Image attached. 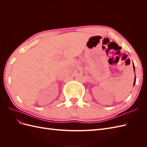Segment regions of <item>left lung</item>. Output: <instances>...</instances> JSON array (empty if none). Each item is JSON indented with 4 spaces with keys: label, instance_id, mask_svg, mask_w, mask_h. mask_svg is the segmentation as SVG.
I'll use <instances>...</instances> for the list:
<instances>
[{
    "label": "left lung",
    "instance_id": "obj_1",
    "mask_svg": "<svg viewBox=\"0 0 147 147\" xmlns=\"http://www.w3.org/2000/svg\"><path fill=\"white\" fill-rule=\"evenodd\" d=\"M133 67H134V72H135V66L134 65V63H133ZM136 75H135V79H134V84L136 83Z\"/></svg>",
    "mask_w": 147,
    "mask_h": 147
}]
</instances>
